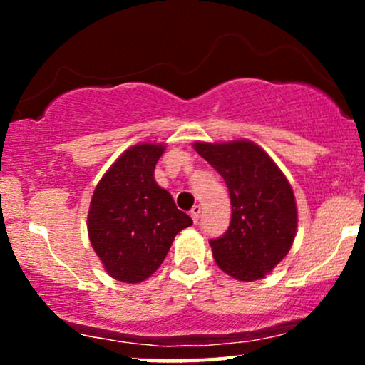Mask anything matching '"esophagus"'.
<instances>
[{
	"label": "esophagus",
	"mask_w": 365,
	"mask_h": 365,
	"mask_svg": "<svg viewBox=\"0 0 365 365\" xmlns=\"http://www.w3.org/2000/svg\"><path fill=\"white\" fill-rule=\"evenodd\" d=\"M200 212H202V209H200V206H194V207H192L190 216H192V220H194V223H199Z\"/></svg>",
	"instance_id": "1"
}]
</instances>
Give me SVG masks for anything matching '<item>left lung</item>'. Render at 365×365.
Wrapping results in <instances>:
<instances>
[{
  "instance_id": "left-lung-1",
  "label": "left lung",
  "mask_w": 365,
  "mask_h": 365,
  "mask_svg": "<svg viewBox=\"0 0 365 365\" xmlns=\"http://www.w3.org/2000/svg\"><path fill=\"white\" fill-rule=\"evenodd\" d=\"M194 149L225 180L232 221L225 235L209 240L226 274L254 282L283 261L297 235L292 185L264 150L250 140L195 142Z\"/></svg>"
}]
</instances>
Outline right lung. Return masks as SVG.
<instances>
[{"label":"right lung","mask_w":365,"mask_h":365,"mask_svg":"<svg viewBox=\"0 0 365 365\" xmlns=\"http://www.w3.org/2000/svg\"><path fill=\"white\" fill-rule=\"evenodd\" d=\"M163 144L125 150L96 185L87 232L94 252L111 278L140 283L161 266L175 237L192 225L173 197L154 180Z\"/></svg>","instance_id":"obj_1"}]
</instances>
